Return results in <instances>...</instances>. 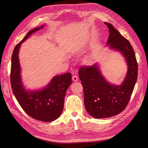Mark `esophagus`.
I'll return each mask as SVG.
<instances>
[{
	"mask_svg": "<svg viewBox=\"0 0 148 148\" xmlns=\"http://www.w3.org/2000/svg\"><path fill=\"white\" fill-rule=\"evenodd\" d=\"M72 79L74 82H77V81H78L79 78H78V77H77V75H73L72 77Z\"/></svg>",
	"mask_w": 148,
	"mask_h": 148,
	"instance_id": "34e87169",
	"label": "esophagus"
}]
</instances>
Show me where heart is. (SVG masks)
<instances>
[{
	"mask_svg": "<svg viewBox=\"0 0 148 148\" xmlns=\"http://www.w3.org/2000/svg\"><path fill=\"white\" fill-rule=\"evenodd\" d=\"M89 61H90V58H87L85 60V62H86V63H88V62H89Z\"/></svg>",
	"mask_w": 148,
	"mask_h": 148,
	"instance_id": "1",
	"label": "heart"
}]
</instances>
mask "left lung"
Segmentation results:
<instances>
[{"label":"left lung","mask_w":148,"mask_h":148,"mask_svg":"<svg viewBox=\"0 0 148 148\" xmlns=\"http://www.w3.org/2000/svg\"><path fill=\"white\" fill-rule=\"evenodd\" d=\"M104 23L110 34L107 45L110 49L122 54L128 70L121 84L116 85L107 81L97 63L79 69L85 108L90 116L98 119L112 117L125 109L133 91L138 74L137 62L131 44L112 25Z\"/></svg>","instance_id":"8db88e82"}]
</instances>
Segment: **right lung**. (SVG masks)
Instances as JSON below:
<instances>
[{
  "mask_svg": "<svg viewBox=\"0 0 148 148\" xmlns=\"http://www.w3.org/2000/svg\"><path fill=\"white\" fill-rule=\"evenodd\" d=\"M44 26V25L30 30L22 41L15 45L11 58V84L14 96L29 116L38 121L51 122L58 119L63 110L66 92L72 83L71 74L68 73L53 77L41 89L27 90L22 82L18 58L21 44Z\"/></svg>",
  "mask_w": 148,
  "mask_h": 148,
  "instance_id": "right-lung-1",
  "label": "right lung"
}]
</instances>
